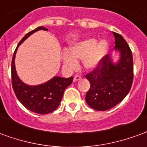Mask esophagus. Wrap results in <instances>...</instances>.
Masks as SVG:
<instances>
[{"instance_id":"1","label":"esophagus","mask_w":147,"mask_h":147,"mask_svg":"<svg viewBox=\"0 0 147 147\" xmlns=\"http://www.w3.org/2000/svg\"><path fill=\"white\" fill-rule=\"evenodd\" d=\"M81 80V76H79V75H76L75 76H74V82H76L78 80Z\"/></svg>"}]
</instances>
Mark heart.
<instances>
[{
	"mask_svg": "<svg viewBox=\"0 0 147 147\" xmlns=\"http://www.w3.org/2000/svg\"><path fill=\"white\" fill-rule=\"evenodd\" d=\"M108 42L102 40L98 43L94 38H90L76 43L68 51H64L62 60L64 66L69 69H75L78 66V60L83 61V65L93 69L101 62L108 51Z\"/></svg>",
	"mask_w": 147,
	"mask_h": 147,
	"instance_id": "heart-1",
	"label": "heart"
}]
</instances>
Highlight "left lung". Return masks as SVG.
<instances>
[{
	"instance_id": "left-lung-1",
	"label": "left lung",
	"mask_w": 147,
	"mask_h": 147,
	"mask_svg": "<svg viewBox=\"0 0 147 147\" xmlns=\"http://www.w3.org/2000/svg\"><path fill=\"white\" fill-rule=\"evenodd\" d=\"M115 49L120 52L117 64L112 63L109 55H105L97 67L85 76L90 83L86 92V102L94 109L105 111L123 100L132 85V53L125 39L113 32Z\"/></svg>"
}]
</instances>
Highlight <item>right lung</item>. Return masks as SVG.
Listing matches in <instances>:
<instances>
[{"label": "right lung", "mask_w": 147, "mask_h": 147, "mask_svg": "<svg viewBox=\"0 0 147 147\" xmlns=\"http://www.w3.org/2000/svg\"><path fill=\"white\" fill-rule=\"evenodd\" d=\"M39 30H48L45 27H37L36 29L27 33L21 39L18 46L30 34ZM17 48L15 50L11 60V84L16 98L24 107L34 113L47 114L53 112L60 105L64 90L72 83L73 77L62 78L55 76L47 83L42 85L28 86L19 79L16 71L15 56Z\"/></svg>", "instance_id": "add662e5"}]
</instances>
